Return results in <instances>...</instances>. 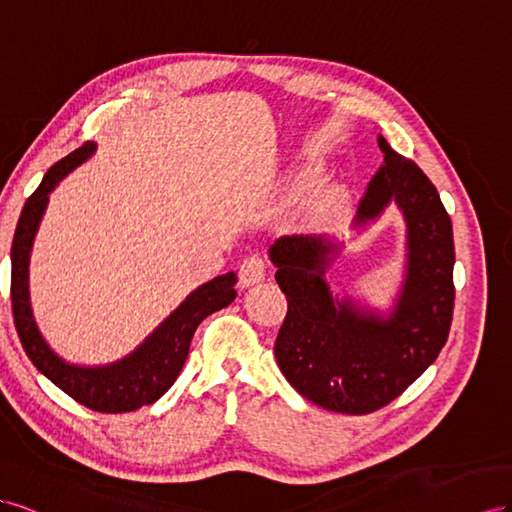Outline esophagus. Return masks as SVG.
<instances>
[{"mask_svg":"<svg viewBox=\"0 0 512 512\" xmlns=\"http://www.w3.org/2000/svg\"><path fill=\"white\" fill-rule=\"evenodd\" d=\"M240 287H251L266 279V259L261 255H248L240 264Z\"/></svg>","mask_w":512,"mask_h":512,"instance_id":"1","label":"esophagus"}]
</instances>
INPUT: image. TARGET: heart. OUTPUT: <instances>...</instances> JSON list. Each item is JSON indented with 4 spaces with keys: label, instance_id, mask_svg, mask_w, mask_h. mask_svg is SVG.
Returning <instances> with one entry per match:
<instances>
[{
    "label": "heart",
    "instance_id": "obj_1",
    "mask_svg": "<svg viewBox=\"0 0 512 512\" xmlns=\"http://www.w3.org/2000/svg\"><path fill=\"white\" fill-rule=\"evenodd\" d=\"M339 206H341V191H339V188H334V186L321 188L319 195L315 197V212L319 216L337 212Z\"/></svg>",
    "mask_w": 512,
    "mask_h": 512
}]
</instances>
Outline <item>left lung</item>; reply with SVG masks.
<instances>
[{
  "label": "left lung",
  "instance_id": "left-lung-1",
  "mask_svg": "<svg viewBox=\"0 0 512 512\" xmlns=\"http://www.w3.org/2000/svg\"><path fill=\"white\" fill-rule=\"evenodd\" d=\"M384 165L358 206L369 221L394 199L407 221V279L390 319L332 300L324 270L332 246L311 236H285L270 248L287 315L276 334L281 373L302 397L330 412L371 414L399 397L446 345L455 309L452 223L414 160L379 137Z\"/></svg>",
  "mask_w": 512,
  "mask_h": 512
}]
</instances>
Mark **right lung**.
Listing matches in <instances>:
<instances>
[{"instance_id":"add662e5","label":"right lung","mask_w":512,"mask_h":512,"mask_svg":"<svg viewBox=\"0 0 512 512\" xmlns=\"http://www.w3.org/2000/svg\"><path fill=\"white\" fill-rule=\"evenodd\" d=\"M94 152V143H83L79 150L70 152L66 158L45 173L40 186L27 197L23 212L19 216L17 231L12 240V272H10V302L14 328L27 358L34 367L47 375L51 382L62 388L68 397L102 414H124L135 412L143 405H152L173 386L178 379L188 347H191L197 326L214 311L225 309L236 298V274L229 272L216 276L214 281L201 285L193 291L178 309H175L163 324L156 328L152 337L145 341L135 354L120 360L111 367L81 369L66 364L57 358L36 330L29 311L27 296V261L32 248L42 212L47 208L49 193L68 171L81 165Z\"/></svg>"}]
</instances>
